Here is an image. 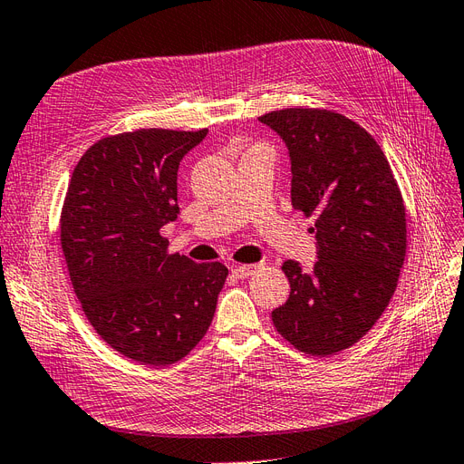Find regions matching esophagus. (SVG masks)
I'll use <instances>...</instances> for the list:
<instances>
[{
	"instance_id": "esophagus-1",
	"label": "esophagus",
	"mask_w": 464,
	"mask_h": 464,
	"mask_svg": "<svg viewBox=\"0 0 464 464\" xmlns=\"http://www.w3.org/2000/svg\"><path fill=\"white\" fill-rule=\"evenodd\" d=\"M259 269V265H236L232 266V275L236 278H249Z\"/></svg>"
}]
</instances>
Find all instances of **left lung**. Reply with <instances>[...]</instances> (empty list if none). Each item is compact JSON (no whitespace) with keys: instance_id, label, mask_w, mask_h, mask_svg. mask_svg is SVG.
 I'll return each instance as SVG.
<instances>
[{"instance_id":"left-lung-1","label":"left lung","mask_w":464,"mask_h":464,"mask_svg":"<svg viewBox=\"0 0 464 464\" xmlns=\"http://www.w3.org/2000/svg\"><path fill=\"white\" fill-rule=\"evenodd\" d=\"M288 147L292 207L315 217L317 261H285L286 304L276 331L312 356L353 346L382 317L406 254V213L375 139L331 110L286 108L259 118Z\"/></svg>"}]
</instances>
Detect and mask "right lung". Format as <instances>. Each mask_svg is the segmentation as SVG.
Here are the masks:
<instances>
[{
    "instance_id": "add662e5",
    "label": "right lung",
    "mask_w": 464,
    "mask_h": 464,
    "mask_svg": "<svg viewBox=\"0 0 464 464\" xmlns=\"http://www.w3.org/2000/svg\"><path fill=\"white\" fill-rule=\"evenodd\" d=\"M207 130H137L104 137L77 162L60 234L69 278L102 341L147 366L188 356L213 321L222 263L168 256L178 218V168Z\"/></svg>"
}]
</instances>
